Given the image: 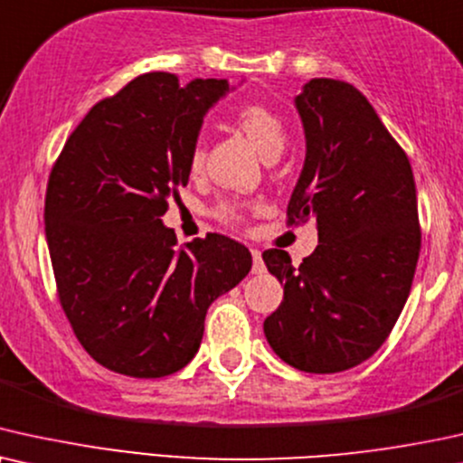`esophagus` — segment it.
Masks as SVG:
<instances>
[{"label":"esophagus","instance_id":"1","mask_svg":"<svg viewBox=\"0 0 463 463\" xmlns=\"http://www.w3.org/2000/svg\"><path fill=\"white\" fill-rule=\"evenodd\" d=\"M251 258H254V264H251V270L254 273H264V260H262V254L258 250H251Z\"/></svg>","mask_w":463,"mask_h":463}]
</instances>
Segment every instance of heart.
<instances>
[{
	"instance_id": "obj_1",
	"label": "heart",
	"mask_w": 463,
	"mask_h": 463,
	"mask_svg": "<svg viewBox=\"0 0 463 463\" xmlns=\"http://www.w3.org/2000/svg\"><path fill=\"white\" fill-rule=\"evenodd\" d=\"M232 122L254 141V146L267 160H275L286 147V125H283L281 116L264 103H248V106L237 108L232 112ZM203 160H205V146L199 139L190 152V171L193 174L201 171ZM213 213L215 218L224 222H239L241 218L237 203H220Z\"/></svg>"
}]
</instances>
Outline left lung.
<instances>
[{
	"label": "left lung",
	"mask_w": 463,
	"mask_h": 463,
	"mask_svg": "<svg viewBox=\"0 0 463 463\" xmlns=\"http://www.w3.org/2000/svg\"><path fill=\"white\" fill-rule=\"evenodd\" d=\"M294 103L307 156L288 224L313 218L319 245L300 267L283 250L262 254L283 283L264 335L286 364L332 374L368 360L402 313L421 250L417 190L409 156L355 86L313 78Z\"/></svg>",
	"instance_id": "left-lung-1"
}]
</instances>
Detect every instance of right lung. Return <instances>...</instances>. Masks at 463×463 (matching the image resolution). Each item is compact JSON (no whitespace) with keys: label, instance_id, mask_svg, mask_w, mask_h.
Wrapping results in <instances>:
<instances>
[{"label":"right lung","instance_id":"obj_1","mask_svg":"<svg viewBox=\"0 0 463 463\" xmlns=\"http://www.w3.org/2000/svg\"><path fill=\"white\" fill-rule=\"evenodd\" d=\"M226 80L152 71L90 108L46 188L44 224L61 307L92 360L135 379L182 371L209 305L250 273L251 254L218 232L177 248L163 224L190 175L203 116Z\"/></svg>","mask_w":463,"mask_h":463}]
</instances>
